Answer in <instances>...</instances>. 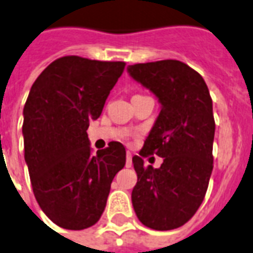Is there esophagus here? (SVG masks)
Returning a JSON list of instances; mask_svg holds the SVG:
<instances>
[{"label": "esophagus", "mask_w": 253, "mask_h": 253, "mask_svg": "<svg viewBox=\"0 0 253 253\" xmlns=\"http://www.w3.org/2000/svg\"><path fill=\"white\" fill-rule=\"evenodd\" d=\"M132 166V158H131V153L127 151L126 154V168H131Z\"/></svg>", "instance_id": "34e87169"}]
</instances>
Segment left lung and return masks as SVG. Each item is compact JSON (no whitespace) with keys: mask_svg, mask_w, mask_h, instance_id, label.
Returning a JSON list of instances; mask_svg holds the SVG:
<instances>
[{"mask_svg":"<svg viewBox=\"0 0 253 253\" xmlns=\"http://www.w3.org/2000/svg\"><path fill=\"white\" fill-rule=\"evenodd\" d=\"M127 72L161 104L141 157H132L138 175L132 207L143 225L175 229L197 212L212 174V99L203 76L178 60L128 65ZM149 154L164 158L158 169L143 164Z\"/></svg>","mask_w":253,"mask_h":253,"instance_id":"obj_1","label":"left lung"}]
</instances>
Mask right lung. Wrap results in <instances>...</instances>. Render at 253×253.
<instances>
[{
	"instance_id": "1",
	"label": "right lung",
	"mask_w": 253,
	"mask_h": 253,
	"mask_svg": "<svg viewBox=\"0 0 253 253\" xmlns=\"http://www.w3.org/2000/svg\"><path fill=\"white\" fill-rule=\"evenodd\" d=\"M125 65L64 56L32 85L22 123L25 162L37 203L61 228L80 231L98 222L126 164L121 142L92 154L87 135Z\"/></svg>"
}]
</instances>
